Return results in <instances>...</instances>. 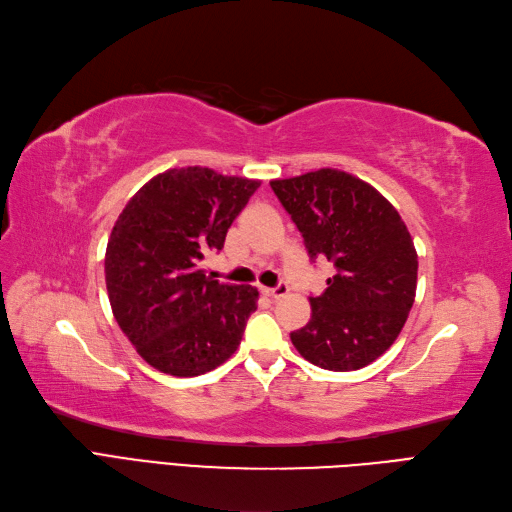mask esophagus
Here are the masks:
<instances>
[{
	"label": "esophagus",
	"mask_w": 512,
	"mask_h": 512,
	"mask_svg": "<svg viewBox=\"0 0 512 512\" xmlns=\"http://www.w3.org/2000/svg\"><path fill=\"white\" fill-rule=\"evenodd\" d=\"M288 292H290V288H288V284H284V281L277 284L275 288H262V294L269 296V298H281V296H286Z\"/></svg>",
	"instance_id": "34e87169"
}]
</instances>
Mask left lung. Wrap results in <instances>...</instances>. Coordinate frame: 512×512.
<instances>
[{
	"label": "left lung",
	"instance_id": "obj_1",
	"mask_svg": "<svg viewBox=\"0 0 512 512\" xmlns=\"http://www.w3.org/2000/svg\"><path fill=\"white\" fill-rule=\"evenodd\" d=\"M271 188L305 239L309 258L334 264L328 288L311 296V320L290 332L311 364L358 370L392 347L417 288V252L394 205L339 169H317Z\"/></svg>",
	"mask_w": 512,
	"mask_h": 512
}]
</instances>
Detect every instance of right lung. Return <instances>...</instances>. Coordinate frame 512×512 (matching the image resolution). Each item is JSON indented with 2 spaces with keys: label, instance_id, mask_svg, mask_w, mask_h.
<instances>
[{
  "label": "right lung",
  "instance_id": "obj_1",
  "mask_svg": "<svg viewBox=\"0 0 512 512\" xmlns=\"http://www.w3.org/2000/svg\"><path fill=\"white\" fill-rule=\"evenodd\" d=\"M258 180L207 167L158 173L118 216L105 250V286L120 330L150 366L197 377L231 358L258 290L228 286L201 269L220 252Z\"/></svg>",
  "mask_w": 512,
  "mask_h": 512
}]
</instances>
